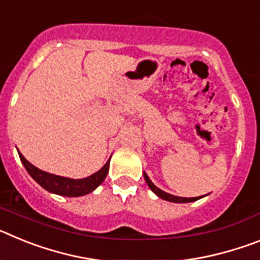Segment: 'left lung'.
<instances>
[{
	"instance_id": "obj_1",
	"label": "left lung",
	"mask_w": 260,
	"mask_h": 260,
	"mask_svg": "<svg viewBox=\"0 0 260 260\" xmlns=\"http://www.w3.org/2000/svg\"><path fill=\"white\" fill-rule=\"evenodd\" d=\"M143 174H144V180H146L148 187H150V189L152 190L156 195H157L158 198L164 199V201L173 202V203H189V202H195V201H198V199H201V197H197V198H182V197H176V195L168 194V192L162 191L161 189H158L157 186L153 185L152 181L150 180V177L147 176L146 173H143Z\"/></svg>"
}]
</instances>
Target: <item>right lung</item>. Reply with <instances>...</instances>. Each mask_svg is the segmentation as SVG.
<instances>
[{
    "label": "right lung",
    "mask_w": 260,
    "mask_h": 260,
    "mask_svg": "<svg viewBox=\"0 0 260 260\" xmlns=\"http://www.w3.org/2000/svg\"><path fill=\"white\" fill-rule=\"evenodd\" d=\"M19 153L20 161L23 162L26 171L41 187H44L45 190L53 192V194L62 195V197H82V195L92 192L105 180L108 171H109V160H108L107 164L100 171L93 173L92 176L82 178V180H73V178H68V177L56 176V174L40 171L39 168H36L28 160H26L22 153Z\"/></svg>",
    "instance_id": "obj_1"
}]
</instances>
